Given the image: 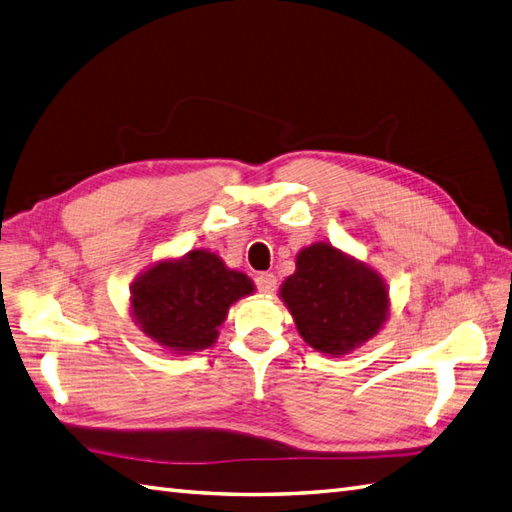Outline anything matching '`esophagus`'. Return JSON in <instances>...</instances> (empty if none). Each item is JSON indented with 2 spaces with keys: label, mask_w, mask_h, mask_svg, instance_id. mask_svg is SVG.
<instances>
[{
  "label": "esophagus",
  "mask_w": 512,
  "mask_h": 512,
  "mask_svg": "<svg viewBox=\"0 0 512 512\" xmlns=\"http://www.w3.org/2000/svg\"><path fill=\"white\" fill-rule=\"evenodd\" d=\"M255 285L261 294H272L277 290V277L272 272H259L255 277Z\"/></svg>",
  "instance_id": "1"
}]
</instances>
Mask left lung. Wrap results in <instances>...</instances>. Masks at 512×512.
Wrapping results in <instances>:
<instances>
[{
	"mask_svg": "<svg viewBox=\"0 0 512 512\" xmlns=\"http://www.w3.org/2000/svg\"><path fill=\"white\" fill-rule=\"evenodd\" d=\"M281 299L303 340L329 355L371 340L388 314V292L377 272L323 242L296 255V272L281 285Z\"/></svg>",
	"mask_w": 512,
	"mask_h": 512,
	"instance_id": "1",
	"label": "left lung"
}]
</instances>
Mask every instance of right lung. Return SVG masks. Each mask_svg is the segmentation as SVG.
<instances>
[{
  "mask_svg": "<svg viewBox=\"0 0 512 512\" xmlns=\"http://www.w3.org/2000/svg\"><path fill=\"white\" fill-rule=\"evenodd\" d=\"M253 281L207 251L161 261L133 285V316L141 331L174 353L200 351L218 338L229 307L251 294Z\"/></svg>",
  "mask_w": 512,
  "mask_h": 512,
  "instance_id": "add662e5",
  "label": "right lung"
}]
</instances>
